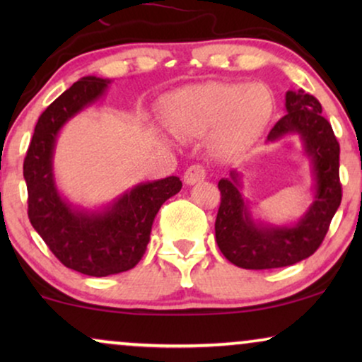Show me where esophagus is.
<instances>
[{
	"mask_svg": "<svg viewBox=\"0 0 362 362\" xmlns=\"http://www.w3.org/2000/svg\"><path fill=\"white\" fill-rule=\"evenodd\" d=\"M207 171L202 165H192L185 173V182L186 185H196V182L202 181L206 177Z\"/></svg>",
	"mask_w": 362,
	"mask_h": 362,
	"instance_id": "esophagus-1",
	"label": "esophagus"
}]
</instances>
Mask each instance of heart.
<instances>
[{"instance_id":"obj_1","label":"heart","mask_w":362,"mask_h":362,"mask_svg":"<svg viewBox=\"0 0 362 362\" xmlns=\"http://www.w3.org/2000/svg\"><path fill=\"white\" fill-rule=\"evenodd\" d=\"M168 127L181 138L214 130V145L232 153L250 145L269 123L274 102L262 86L206 82L171 92L165 98Z\"/></svg>"}]
</instances>
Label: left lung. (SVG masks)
<instances>
[{"label": "left lung", "mask_w": 362, "mask_h": 362, "mask_svg": "<svg viewBox=\"0 0 362 362\" xmlns=\"http://www.w3.org/2000/svg\"><path fill=\"white\" fill-rule=\"evenodd\" d=\"M286 115L272 128L267 140L300 133L311 156L316 177L315 202L293 227H257L237 189V173L219 181L221 206L216 217V242L232 264L247 270H267L293 265L313 255L343 197L339 181V143L331 123L321 115L318 98L305 90L286 92Z\"/></svg>", "instance_id": "1"}]
</instances>
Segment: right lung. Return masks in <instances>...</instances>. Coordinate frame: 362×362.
Wrapping results in <instances>:
<instances>
[{"mask_svg":"<svg viewBox=\"0 0 362 362\" xmlns=\"http://www.w3.org/2000/svg\"><path fill=\"white\" fill-rule=\"evenodd\" d=\"M107 83L83 77L57 97L39 117L23 165L33 227L62 265L90 276L133 269L145 254L156 212L182 186L176 176L140 185L102 214L74 211L59 196L52 177L59 128L100 97Z\"/></svg>","mask_w":362,"mask_h":362,"instance_id":"right-lung-1","label":"right lung"}]
</instances>
